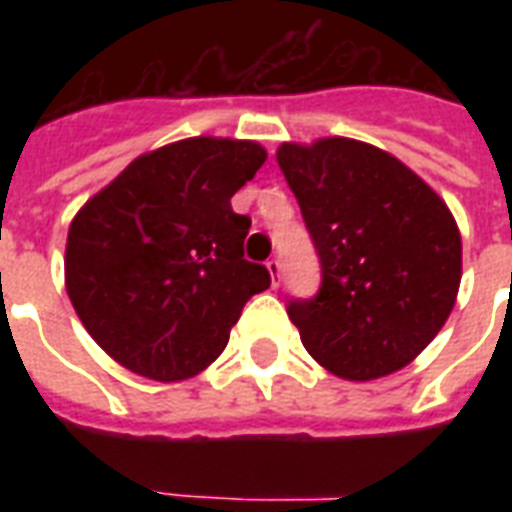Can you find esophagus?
<instances>
[{
  "mask_svg": "<svg viewBox=\"0 0 512 512\" xmlns=\"http://www.w3.org/2000/svg\"><path fill=\"white\" fill-rule=\"evenodd\" d=\"M265 268H268V273H271L273 287H279L281 284V260L279 257H271V260L265 263Z\"/></svg>",
  "mask_w": 512,
  "mask_h": 512,
  "instance_id": "obj_1",
  "label": "esophagus"
}]
</instances>
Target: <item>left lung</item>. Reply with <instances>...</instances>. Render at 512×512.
<instances>
[{"instance_id": "8db88e82", "label": "left lung", "mask_w": 512, "mask_h": 512, "mask_svg": "<svg viewBox=\"0 0 512 512\" xmlns=\"http://www.w3.org/2000/svg\"><path fill=\"white\" fill-rule=\"evenodd\" d=\"M321 263L313 297L287 313L321 366L377 380L425 350L449 319L462 276L457 223L396 156L324 138L276 154Z\"/></svg>"}]
</instances>
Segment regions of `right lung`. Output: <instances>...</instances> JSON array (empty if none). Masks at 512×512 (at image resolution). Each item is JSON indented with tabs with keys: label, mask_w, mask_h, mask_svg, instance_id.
<instances>
[{
	"label": "right lung",
	"mask_w": 512,
	"mask_h": 512,
	"mask_svg": "<svg viewBox=\"0 0 512 512\" xmlns=\"http://www.w3.org/2000/svg\"><path fill=\"white\" fill-rule=\"evenodd\" d=\"M249 140L188 138L140 156L68 228L66 289L92 340L130 372L185 380L228 345L271 273L244 260L231 196L263 167Z\"/></svg>",
	"instance_id": "right-lung-1"
}]
</instances>
